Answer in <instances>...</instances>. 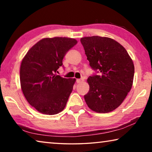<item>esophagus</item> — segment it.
<instances>
[{
  "mask_svg": "<svg viewBox=\"0 0 152 152\" xmlns=\"http://www.w3.org/2000/svg\"><path fill=\"white\" fill-rule=\"evenodd\" d=\"M83 81H84L83 79H76L77 83H82Z\"/></svg>",
  "mask_w": 152,
  "mask_h": 152,
  "instance_id": "obj_1",
  "label": "esophagus"
}]
</instances>
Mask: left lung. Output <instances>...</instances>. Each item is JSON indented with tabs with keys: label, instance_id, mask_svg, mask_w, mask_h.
Returning a JSON list of instances; mask_svg holds the SVG:
<instances>
[{
	"label": "left lung",
	"instance_id": "1",
	"mask_svg": "<svg viewBox=\"0 0 152 152\" xmlns=\"http://www.w3.org/2000/svg\"><path fill=\"white\" fill-rule=\"evenodd\" d=\"M92 70L90 88L84 95L88 107L96 113L113 111L120 106L132 87L134 65L127 50L109 37L92 36L80 39Z\"/></svg>",
	"mask_w": 152,
	"mask_h": 152
}]
</instances>
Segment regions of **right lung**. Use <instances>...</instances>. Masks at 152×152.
<instances>
[{"instance_id":"obj_1","label":"right lung","mask_w":152,"mask_h":152,"mask_svg":"<svg viewBox=\"0 0 152 152\" xmlns=\"http://www.w3.org/2000/svg\"><path fill=\"white\" fill-rule=\"evenodd\" d=\"M76 43L72 38H44L23 59L20 68L23 93L39 113L56 115L65 108L76 79L63 78L56 73L63 66L66 53Z\"/></svg>"}]
</instances>
